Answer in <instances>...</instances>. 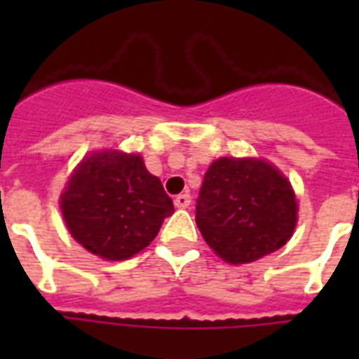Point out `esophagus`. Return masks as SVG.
I'll return each instance as SVG.
<instances>
[{"label":"esophagus","mask_w":359,"mask_h":359,"mask_svg":"<svg viewBox=\"0 0 359 359\" xmlns=\"http://www.w3.org/2000/svg\"><path fill=\"white\" fill-rule=\"evenodd\" d=\"M191 203L190 194H180V196L175 197V207L177 208H188Z\"/></svg>","instance_id":"esophagus-1"}]
</instances>
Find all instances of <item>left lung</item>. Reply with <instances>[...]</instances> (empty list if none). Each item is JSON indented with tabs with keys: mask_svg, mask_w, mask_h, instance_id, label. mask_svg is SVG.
I'll list each match as a JSON object with an SVG mask.
<instances>
[{
	"mask_svg": "<svg viewBox=\"0 0 359 359\" xmlns=\"http://www.w3.org/2000/svg\"><path fill=\"white\" fill-rule=\"evenodd\" d=\"M196 222L216 255L245 264L287 244L298 222V203L287 177L272 163L224 156L205 173Z\"/></svg>",
	"mask_w": 359,
	"mask_h": 359,
	"instance_id": "obj_1",
	"label": "left lung"
}]
</instances>
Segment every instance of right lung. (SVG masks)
Returning <instances> with one entry per match:
<instances>
[{"instance_id":"obj_1","label":"right lung","mask_w":359,"mask_h":359,"mask_svg":"<svg viewBox=\"0 0 359 359\" xmlns=\"http://www.w3.org/2000/svg\"><path fill=\"white\" fill-rule=\"evenodd\" d=\"M61 212L72 238L87 251L124 261L156 238L175 208L140 154L100 151L74 169L61 194Z\"/></svg>"}]
</instances>
